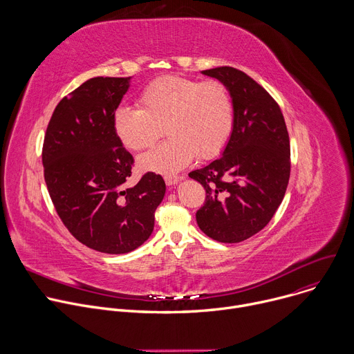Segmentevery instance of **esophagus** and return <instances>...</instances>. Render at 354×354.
I'll use <instances>...</instances> for the list:
<instances>
[{
  "label": "esophagus",
  "instance_id": "obj_1",
  "mask_svg": "<svg viewBox=\"0 0 354 354\" xmlns=\"http://www.w3.org/2000/svg\"><path fill=\"white\" fill-rule=\"evenodd\" d=\"M164 179H165V183H167L168 186H175V185L180 180V178H179V176H175V175H167Z\"/></svg>",
  "mask_w": 354,
  "mask_h": 354
}]
</instances>
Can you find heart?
Masks as SVG:
<instances>
[{
    "label": "heart",
    "instance_id": "heart-1",
    "mask_svg": "<svg viewBox=\"0 0 354 354\" xmlns=\"http://www.w3.org/2000/svg\"><path fill=\"white\" fill-rule=\"evenodd\" d=\"M138 105L119 106L113 112L112 126L130 149L149 147L162 134L164 126L169 137L138 158V167L147 172L172 175L196 156L213 158L232 131V102L218 81L162 77L141 92Z\"/></svg>",
    "mask_w": 354,
    "mask_h": 354
}]
</instances>
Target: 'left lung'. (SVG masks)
<instances>
[{"label":"left lung","mask_w":354,"mask_h":354,"mask_svg":"<svg viewBox=\"0 0 354 354\" xmlns=\"http://www.w3.org/2000/svg\"><path fill=\"white\" fill-rule=\"evenodd\" d=\"M201 74L227 88L234 123L221 157L189 174L207 194L196 221L214 241L235 243L263 230L281 205L290 178V140L279 105L257 81L232 67Z\"/></svg>","instance_id":"obj_1"}]
</instances>
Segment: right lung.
<instances>
[{
  "instance_id": "obj_1",
  "label": "right lung",
  "mask_w": 354,
  "mask_h": 354,
  "mask_svg": "<svg viewBox=\"0 0 354 354\" xmlns=\"http://www.w3.org/2000/svg\"><path fill=\"white\" fill-rule=\"evenodd\" d=\"M130 82L131 77H95L63 97L41 154L44 180L64 225L81 243L111 255L127 254L149 238L167 190L153 172L124 187L133 157L112 116Z\"/></svg>"
}]
</instances>
